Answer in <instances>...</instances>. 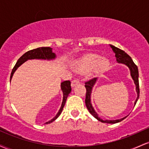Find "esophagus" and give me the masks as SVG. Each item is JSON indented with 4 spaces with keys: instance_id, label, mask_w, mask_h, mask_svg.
<instances>
[{
    "instance_id": "1",
    "label": "esophagus",
    "mask_w": 149,
    "mask_h": 149,
    "mask_svg": "<svg viewBox=\"0 0 149 149\" xmlns=\"http://www.w3.org/2000/svg\"><path fill=\"white\" fill-rule=\"evenodd\" d=\"M79 83H80V81L78 79L73 80V81L71 82V87H72V88H73V87H75V86H76V85H77L78 84H79Z\"/></svg>"
}]
</instances>
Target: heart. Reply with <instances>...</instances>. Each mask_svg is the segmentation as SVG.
Returning <instances> with one entry per match:
<instances>
[{"instance_id": "1", "label": "heart", "mask_w": 149, "mask_h": 149, "mask_svg": "<svg viewBox=\"0 0 149 149\" xmlns=\"http://www.w3.org/2000/svg\"><path fill=\"white\" fill-rule=\"evenodd\" d=\"M109 66V61L104 58H101L96 54H89L83 56L76 64V69L79 73H87L90 70L96 73L105 71Z\"/></svg>"}]
</instances>
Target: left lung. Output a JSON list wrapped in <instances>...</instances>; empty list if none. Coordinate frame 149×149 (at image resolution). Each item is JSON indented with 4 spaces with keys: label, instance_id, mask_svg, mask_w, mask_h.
<instances>
[{
    "label": "left lung",
    "instance_id": "left-lung-1",
    "mask_svg": "<svg viewBox=\"0 0 149 149\" xmlns=\"http://www.w3.org/2000/svg\"><path fill=\"white\" fill-rule=\"evenodd\" d=\"M111 47L113 52L115 53L116 57V61H118V63L120 64H123L126 66H128V68L130 69V75L132 78L133 80H134V83L135 85H136V92L137 93V97H136V100L134 102V105L136 104V102H137L138 99L139 97V71H138V68L136 66V65L134 64V61H133L132 58L130 57L129 55L126 53L125 51L122 50V49L118 48V47H115V46L110 45ZM97 78H94L92 79L88 80V81L85 82V88H86V96H85V104H86V107L89 112L92 114L95 118L98 120L99 121L102 123H111V124H114L120 122L123 120L127 116L123 118L118 119V120H102L98 116V114L95 112V109L92 107V105L91 104V100H90V97H91V93H92V90L93 88L94 85L95 84L97 81Z\"/></svg>",
    "mask_w": 149,
    "mask_h": 149
}]
</instances>
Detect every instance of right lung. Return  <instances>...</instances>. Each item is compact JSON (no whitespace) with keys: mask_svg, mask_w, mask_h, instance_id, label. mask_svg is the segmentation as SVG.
<instances>
[{"mask_svg":"<svg viewBox=\"0 0 149 149\" xmlns=\"http://www.w3.org/2000/svg\"><path fill=\"white\" fill-rule=\"evenodd\" d=\"M52 48L49 47H38V48L31 49V50L28 51L23 55L19 59H18V61H17L16 64L13 68V71H12L11 76H10V80H11L12 78H13V74L15 72L19 66H20L21 65L24 63L26 61H27L28 59H47V60H51V59H54L56 58V54L54 52H52ZM61 90L63 92V101L62 104H61V108L59 109V111H58L57 115L55 116V117L53 118L52 120H49L48 122L46 123V124H49L52 123L53 121L55 120L56 119L59 117V115L61 114V111L63 110V108H64L65 103H66V99H67L68 96L70 94V92L71 91V82L70 80H66V81L62 82L61 83Z\"/></svg>","mask_w":149,"mask_h":149,"instance_id":"right-lung-1","label":"right lung"}]
</instances>
